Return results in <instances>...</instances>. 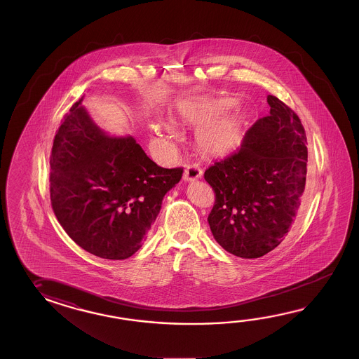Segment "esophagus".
<instances>
[{"instance_id": "esophagus-1", "label": "esophagus", "mask_w": 359, "mask_h": 359, "mask_svg": "<svg viewBox=\"0 0 359 359\" xmlns=\"http://www.w3.org/2000/svg\"><path fill=\"white\" fill-rule=\"evenodd\" d=\"M202 174H203V170H202V168H199L196 163H189V165L185 168V171H184V180H187V182H194V180H197V179H201Z\"/></svg>"}]
</instances>
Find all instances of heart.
Here are the masks:
<instances>
[{"label": "heart", "mask_w": 359, "mask_h": 359, "mask_svg": "<svg viewBox=\"0 0 359 359\" xmlns=\"http://www.w3.org/2000/svg\"><path fill=\"white\" fill-rule=\"evenodd\" d=\"M236 109L238 102L233 98H201L184 103L179 109V115L188 124L201 126L197 144L203 154L222 156L231 152L242 142V120L227 117ZM154 130L157 134L166 133L170 137L177 135L172 121L158 120L154 123Z\"/></svg>", "instance_id": "1"}]
</instances>
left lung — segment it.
Returning <instances> with one entry per match:
<instances>
[{"instance_id": "obj_1", "label": "left lung", "mask_w": 359, "mask_h": 359, "mask_svg": "<svg viewBox=\"0 0 359 359\" xmlns=\"http://www.w3.org/2000/svg\"><path fill=\"white\" fill-rule=\"evenodd\" d=\"M236 152L205 171L215 191L208 215L213 238L229 253L258 258L276 248L307 202V137L298 115L269 95ZM294 151L293 153L292 151Z\"/></svg>"}]
</instances>
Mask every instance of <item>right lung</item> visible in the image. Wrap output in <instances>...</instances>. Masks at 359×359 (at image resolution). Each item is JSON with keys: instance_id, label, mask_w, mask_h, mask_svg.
<instances>
[{"instance_id": "add662e5", "label": "right lung", "mask_w": 359, "mask_h": 359, "mask_svg": "<svg viewBox=\"0 0 359 359\" xmlns=\"http://www.w3.org/2000/svg\"><path fill=\"white\" fill-rule=\"evenodd\" d=\"M81 103H74L53 140L52 210L81 248L125 259L146 241L183 168L157 166L133 137H107Z\"/></svg>"}]
</instances>
